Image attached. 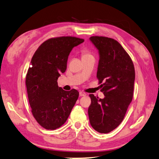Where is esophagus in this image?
Returning a JSON list of instances; mask_svg holds the SVG:
<instances>
[{
	"instance_id": "obj_1",
	"label": "esophagus",
	"mask_w": 159,
	"mask_h": 159,
	"mask_svg": "<svg viewBox=\"0 0 159 159\" xmlns=\"http://www.w3.org/2000/svg\"><path fill=\"white\" fill-rule=\"evenodd\" d=\"M79 95H80V97H82V96H86V95H87V93H84V92L80 91V93H79Z\"/></svg>"
}]
</instances>
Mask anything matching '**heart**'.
<instances>
[{"label":"heart","instance_id":"1","mask_svg":"<svg viewBox=\"0 0 159 159\" xmlns=\"http://www.w3.org/2000/svg\"><path fill=\"white\" fill-rule=\"evenodd\" d=\"M91 54L89 53H88L87 51H83L82 53V57H86V56H91Z\"/></svg>","mask_w":159,"mask_h":159}]
</instances>
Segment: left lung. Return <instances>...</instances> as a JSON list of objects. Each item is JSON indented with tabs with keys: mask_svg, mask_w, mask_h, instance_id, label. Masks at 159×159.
<instances>
[{
	"mask_svg": "<svg viewBox=\"0 0 159 159\" xmlns=\"http://www.w3.org/2000/svg\"><path fill=\"white\" fill-rule=\"evenodd\" d=\"M90 40L99 51L97 78L105 98L89 95V118L95 131L108 134L121 123L133 99L134 65L117 40L99 36H91Z\"/></svg>",
	"mask_w": 159,
	"mask_h": 159,
	"instance_id": "8db88e82",
	"label": "left lung"
}]
</instances>
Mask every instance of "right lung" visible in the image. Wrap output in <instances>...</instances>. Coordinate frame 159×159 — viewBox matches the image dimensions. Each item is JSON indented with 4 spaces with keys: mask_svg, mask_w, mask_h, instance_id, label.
Segmentation results:
<instances>
[{
    "mask_svg": "<svg viewBox=\"0 0 159 159\" xmlns=\"http://www.w3.org/2000/svg\"><path fill=\"white\" fill-rule=\"evenodd\" d=\"M84 42L75 36H60L45 40L35 51L25 76L29 104L37 123L48 130L64 125L78 99L76 89L59 87L57 80L67 68L72 48Z\"/></svg>",
    "mask_w": 159,
    "mask_h": 159,
    "instance_id": "right-lung-1",
    "label": "right lung"
}]
</instances>
